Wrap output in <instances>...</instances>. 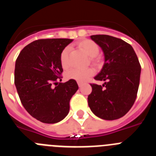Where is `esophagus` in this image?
Returning <instances> with one entry per match:
<instances>
[{"label": "esophagus", "instance_id": "obj_1", "mask_svg": "<svg viewBox=\"0 0 156 156\" xmlns=\"http://www.w3.org/2000/svg\"><path fill=\"white\" fill-rule=\"evenodd\" d=\"M83 83L82 82H78V86H79V87H81L83 86Z\"/></svg>", "mask_w": 156, "mask_h": 156}]
</instances>
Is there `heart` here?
<instances>
[{"label": "heart", "instance_id": "1", "mask_svg": "<svg viewBox=\"0 0 156 156\" xmlns=\"http://www.w3.org/2000/svg\"><path fill=\"white\" fill-rule=\"evenodd\" d=\"M78 47L80 49L86 54L87 55L90 57L92 62L97 63L98 59L96 56L99 53L98 45L90 40H83L78 43ZM69 48H66L62 51L60 60H61L62 66L66 68L69 65ZM94 74V70L92 69H72L67 72L66 77L68 79L75 80L79 82H85L90 76Z\"/></svg>", "mask_w": 156, "mask_h": 156}]
</instances>
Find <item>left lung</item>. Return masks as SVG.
<instances>
[{
	"label": "left lung",
	"instance_id": "1",
	"mask_svg": "<svg viewBox=\"0 0 156 156\" xmlns=\"http://www.w3.org/2000/svg\"><path fill=\"white\" fill-rule=\"evenodd\" d=\"M90 38L101 48L105 57L102 69L94 79L105 83L102 86L90 84L88 105L101 119H119L137 98L140 76L138 58L131 45L122 40L108 35H92Z\"/></svg>",
	"mask_w": 156,
	"mask_h": 156
}]
</instances>
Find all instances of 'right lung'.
I'll list each match as a JSON object with an SVG mask.
<instances>
[{"instance_id": "right-lung-1", "label": "right lung", "mask_w": 156, "mask_h": 156, "mask_svg": "<svg viewBox=\"0 0 156 156\" xmlns=\"http://www.w3.org/2000/svg\"><path fill=\"white\" fill-rule=\"evenodd\" d=\"M72 41L37 40L25 47L16 59L15 85L19 98L32 116L44 123H56L68 115L70 99L79 88L75 80L56 82L62 78L61 53Z\"/></svg>"}]
</instances>
